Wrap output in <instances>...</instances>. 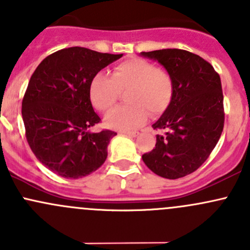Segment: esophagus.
<instances>
[{"label": "esophagus", "mask_w": 250, "mask_h": 250, "mask_svg": "<svg viewBox=\"0 0 250 250\" xmlns=\"http://www.w3.org/2000/svg\"><path fill=\"white\" fill-rule=\"evenodd\" d=\"M123 134L128 135V137L135 138V137H137V135H138V132H123Z\"/></svg>", "instance_id": "1"}]
</instances>
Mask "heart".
<instances>
[{
	"label": "heart",
	"instance_id": "b5f03b06",
	"mask_svg": "<svg viewBox=\"0 0 250 250\" xmlns=\"http://www.w3.org/2000/svg\"><path fill=\"white\" fill-rule=\"evenodd\" d=\"M125 89L128 105L116 107L105 117V125L111 129H135L146 122L148 112L162 113L170 104L174 85L168 72L146 60L132 59L118 64L112 76L103 71L93 76L90 102L98 110L107 111L117 102L120 90Z\"/></svg>",
	"mask_w": 250,
	"mask_h": 250
}]
</instances>
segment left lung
<instances>
[{
	"instance_id": "obj_1",
	"label": "left lung",
	"mask_w": 250,
	"mask_h": 250,
	"mask_svg": "<svg viewBox=\"0 0 250 250\" xmlns=\"http://www.w3.org/2000/svg\"><path fill=\"white\" fill-rule=\"evenodd\" d=\"M158 62L173 80V98L153 129L156 147L143 155L148 169L166 179L195 172L209 157L224 128V97L220 76L200 55L183 49L141 52Z\"/></svg>"
}]
</instances>
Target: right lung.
Masks as SVG:
<instances>
[{
	"mask_svg": "<svg viewBox=\"0 0 250 250\" xmlns=\"http://www.w3.org/2000/svg\"><path fill=\"white\" fill-rule=\"evenodd\" d=\"M122 55L65 48L48 55L32 74L22 99V121L32 152L53 173L82 178L106 160L116 133L88 130L100 121L90 103L89 84Z\"/></svg>",
	"mask_w": 250,
	"mask_h": 250,
	"instance_id": "1",
	"label": "right lung"
}]
</instances>
